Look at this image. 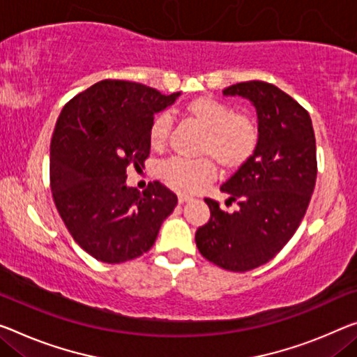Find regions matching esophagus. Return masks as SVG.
<instances>
[{"label":"esophagus","instance_id":"obj_1","mask_svg":"<svg viewBox=\"0 0 357 357\" xmlns=\"http://www.w3.org/2000/svg\"><path fill=\"white\" fill-rule=\"evenodd\" d=\"M188 201H191V196L182 195V193L178 195V202H180V204H183V202H188Z\"/></svg>","mask_w":357,"mask_h":357}]
</instances>
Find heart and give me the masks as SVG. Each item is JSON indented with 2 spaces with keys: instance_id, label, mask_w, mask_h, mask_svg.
<instances>
[{
  "instance_id": "b5f03b06",
  "label": "heart",
  "mask_w": 357,
  "mask_h": 357,
  "mask_svg": "<svg viewBox=\"0 0 357 357\" xmlns=\"http://www.w3.org/2000/svg\"><path fill=\"white\" fill-rule=\"evenodd\" d=\"M183 112L206 130L201 144L202 156L212 157L225 171H236L248 162L259 146L260 130L255 119L236 114L227 102L209 96L196 97L183 107ZM171 119L167 114H156L148 128V142L153 150L166 146ZM217 175V167L208 158L204 160H172L161 164L160 177L172 188L183 193H195Z\"/></svg>"
}]
</instances>
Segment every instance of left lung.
Listing matches in <instances>:
<instances>
[{"instance_id": "8db88e82", "label": "left lung", "mask_w": 357, "mask_h": 357, "mask_svg": "<svg viewBox=\"0 0 357 357\" xmlns=\"http://www.w3.org/2000/svg\"><path fill=\"white\" fill-rule=\"evenodd\" d=\"M223 96L244 97L255 107L259 146L220 186L239 209L223 212L206 197L211 220L195 239L204 259L243 273L270 261L297 231L316 185V139L308 112L276 86L248 81Z\"/></svg>"}]
</instances>
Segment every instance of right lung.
<instances>
[{"instance_id":"1","label":"right lung","mask_w":357,"mask_h":357,"mask_svg":"<svg viewBox=\"0 0 357 357\" xmlns=\"http://www.w3.org/2000/svg\"><path fill=\"white\" fill-rule=\"evenodd\" d=\"M140 83L98 81L63 107L51 142V190L78 245L103 263H123L155 244L177 196L160 182L128 186L126 169L150 155L148 128L177 100Z\"/></svg>"}]
</instances>
